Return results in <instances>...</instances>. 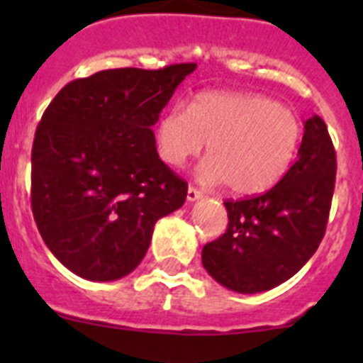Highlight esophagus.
Masks as SVG:
<instances>
[{"mask_svg": "<svg viewBox=\"0 0 363 363\" xmlns=\"http://www.w3.org/2000/svg\"><path fill=\"white\" fill-rule=\"evenodd\" d=\"M201 196H203V194H201V191H198L196 187L189 185V189H187V200L189 201H196V200H200Z\"/></svg>", "mask_w": 363, "mask_h": 363, "instance_id": "esophagus-1", "label": "esophagus"}]
</instances>
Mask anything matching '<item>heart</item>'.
<instances>
[{
	"label": "heart",
	"instance_id": "heart-1",
	"mask_svg": "<svg viewBox=\"0 0 363 363\" xmlns=\"http://www.w3.org/2000/svg\"><path fill=\"white\" fill-rule=\"evenodd\" d=\"M301 140V123L293 111L274 99L245 92L207 91L189 107L174 105L156 125V149L171 167L200 156L207 184H227L238 196L269 191L289 171Z\"/></svg>",
	"mask_w": 363,
	"mask_h": 363
}]
</instances>
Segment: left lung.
Returning <instances> with one entry per match:
<instances>
[{"label":"left lung","mask_w":363,"mask_h":363,"mask_svg":"<svg viewBox=\"0 0 363 363\" xmlns=\"http://www.w3.org/2000/svg\"><path fill=\"white\" fill-rule=\"evenodd\" d=\"M336 179V152L325 121H306L298 160L264 194L225 200L229 223L205 243L201 264L236 293L269 291L294 277L325 234Z\"/></svg>","instance_id":"1"}]
</instances>
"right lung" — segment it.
I'll use <instances>...</instances> for the list:
<instances>
[{
    "instance_id": "obj_1",
    "label": "right lung",
    "mask_w": 363,
    "mask_h": 363,
    "mask_svg": "<svg viewBox=\"0 0 363 363\" xmlns=\"http://www.w3.org/2000/svg\"><path fill=\"white\" fill-rule=\"evenodd\" d=\"M194 69L101 70L67 83L43 112L32 143V214L74 274L127 277L154 223L184 205L187 182L160 160L152 125Z\"/></svg>"
}]
</instances>
